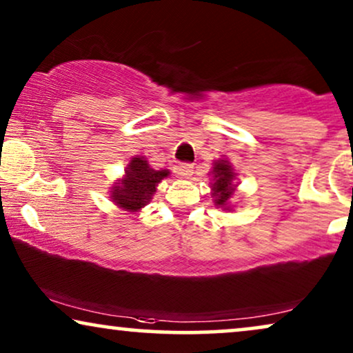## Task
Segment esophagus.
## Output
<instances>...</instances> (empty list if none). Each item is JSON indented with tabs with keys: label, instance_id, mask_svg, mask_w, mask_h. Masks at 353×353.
<instances>
[{
	"label": "esophagus",
	"instance_id": "34e87169",
	"mask_svg": "<svg viewBox=\"0 0 353 353\" xmlns=\"http://www.w3.org/2000/svg\"><path fill=\"white\" fill-rule=\"evenodd\" d=\"M173 172H175L176 176L188 178L192 175V165L188 162H180V163H176L175 168H173Z\"/></svg>",
	"mask_w": 353,
	"mask_h": 353
}]
</instances>
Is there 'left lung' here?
<instances>
[{"mask_svg":"<svg viewBox=\"0 0 353 353\" xmlns=\"http://www.w3.org/2000/svg\"><path fill=\"white\" fill-rule=\"evenodd\" d=\"M212 173H214V181H215L214 186H212V190H214L212 194L215 197V204L220 207H226L228 199L234 191L233 168H231V165L226 161H219L215 162L214 172Z\"/></svg>","mask_w":353,"mask_h":353,"instance_id":"8db88e82","label":"left lung"}]
</instances>
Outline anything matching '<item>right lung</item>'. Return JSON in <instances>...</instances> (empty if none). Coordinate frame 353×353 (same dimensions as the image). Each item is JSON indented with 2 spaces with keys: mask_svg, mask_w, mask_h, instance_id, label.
Masks as SVG:
<instances>
[{
  "mask_svg": "<svg viewBox=\"0 0 353 353\" xmlns=\"http://www.w3.org/2000/svg\"><path fill=\"white\" fill-rule=\"evenodd\" d=\"M168 170H154L143 157H133L123 180L112 188V199L122 209L137 212L146 205L156 192L157 183L168 176Z\"/></svg>",
  "mask_w": 353,
  "mask_h": 353,
  "instance_id": "add662e5",
  "label": "right lung"
}]
</instances>
